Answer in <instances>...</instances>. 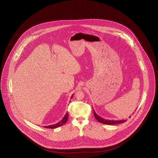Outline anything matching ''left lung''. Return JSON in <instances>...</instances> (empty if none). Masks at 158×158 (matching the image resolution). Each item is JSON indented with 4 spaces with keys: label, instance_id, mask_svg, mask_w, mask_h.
I'll return each instance as SVG.
<instances>
[{
    "label": "left lung",
    "instance_id": "obj_1",
    "mask_svg": "<svg viewBox=\"0 0 158 158\" xmlns=\"http://www.w3.org/2000/svg\"><path fill=\"white\" fill-rule=\"evenodd\" d=\"M94 116H95V118L97 120L98 122L102 123L103 124H106V125H116V124H119V123H122L126 122V120H106L104 118H102L101 117H100L99 116H98L95 110H94Z\"/></svg>",
    "mask_w": 158,
    "mask_h": 158
}]
</instances>
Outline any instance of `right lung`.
<instances>
[{"label": "right lung", "instance_id": "1", "mask_svg": "<svg viewBox=\"0 0 158 158\" xmlns=\"http://www.w3.org/2000/svg\"><path fill=\"white\" fill-rule=\"evenodd\" d=\"M73 97V95L71 96V99ZM68 118V112H66V114H65V115L64 116L63 119H62L60 122H59V123H56V125H49V126H44V127H46V128H49V129H54V128L59 127H60V126L63 125L67 122Z\"/></svg>", "mask_w": 158, "mask_h": 158}]
</instances>
